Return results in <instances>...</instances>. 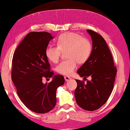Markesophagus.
I'll return each mask as SVG.
<instances>
[{
    "label": "esophagus",
    "mask_w": 130,
    "mask_h": 130,
    "mask_svg": "<svg viewBox=\"0 0 130 130\" xmlns=\"http://www.w3.org/2000/svg\"><path fill=\"white\" fill-rule=\"evenodd\" d=\"M64 79H65L66 81H68V80H69L71 79V77H70L68 76H64Z\"/></svg>",
    "instance_id": "obj_1"
}]
</instances>
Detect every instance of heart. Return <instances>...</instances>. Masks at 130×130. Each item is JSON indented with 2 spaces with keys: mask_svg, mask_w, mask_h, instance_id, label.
Returning a JSON list of instances; mask_svg holds the SVG:
<instances>
[{
  "mask_svg": "<svg viewBox=\"0 0 130 130\" xmlns=\"http://www.w3.org/2000/svg\"><path fill=\"white\" fill-rule=\"evenodd\" d=\"M92 45L88 39L73 32H67L60 35L57 40V46L50 45L46 48L47 58L53 63H57L62 52L67 51L69 58L61 61L56 67L58 73L70 76L75 70L77 63L83 64L90 57Z\"/></svg>",
  "mask_w": 130,
  "mask_h": 130,
  "instance_id": "b5f03b06",
  "label": "heart"
}]
</instances>
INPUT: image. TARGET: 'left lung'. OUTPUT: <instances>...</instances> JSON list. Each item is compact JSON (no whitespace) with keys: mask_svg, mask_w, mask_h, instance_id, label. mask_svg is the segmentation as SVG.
I'll return each mask as SVG.
<instances>
[{"mask_svg":"<svg viewBox=\"0 0 130 130\" xmlns=\"http://www.w3.org/2000/svg\"><path fill=\"white\" fill-rule=\"evenodd\" d=\"M92 40V50L89 59L78 69L77 73L84 80H76L74 91L76 102L80 107L89 111L98 109L105 104L111 95L117 70L111 51L104 38L92 30L88 29Z\"/></svg>","mask_w":130,"mask_h":130,"instance_id":"8db88e82","label":"left lung"}]
</instances>
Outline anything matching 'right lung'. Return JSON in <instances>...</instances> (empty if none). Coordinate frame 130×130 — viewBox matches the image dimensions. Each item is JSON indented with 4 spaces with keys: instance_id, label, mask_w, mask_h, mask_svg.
<instances>
[{
    "instance_id": "right-lung-1",
    "label": "right lung",
    "mask_w": 130,
    "mask_h": 130,
    "mask_svg": "<svg viewBox=\"0 0 130 130\" xmlns=\"http://www.w3.org/2000/svg\"><path fill=\"white\" fill-rule=\"evenodd\" d=\"M54 37L47 32H31L18 46L12 59V80L21 101L31 111L45 113L56 104V90L64 83L62 75L54 76L45 55ZM53 77L49 84L43 78Z\"/></svg>"
}]
</instances>
